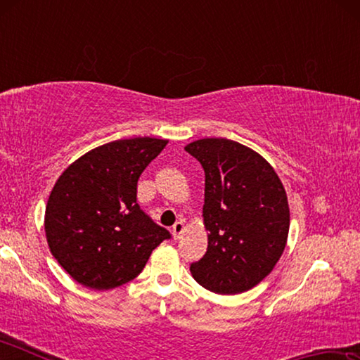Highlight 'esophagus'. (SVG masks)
I'll return each mask as SVG.
<instances>
[{
    "instance_id": "34e87169",
    "label": "esophagus",
    "mask_w": 360,
    "mask_h": 360,
    "mask_svg": "<svg viewBox=\"0 0 360 360\" xmlns=\"http://www.w3.org/2000/svg\"><path fill=\"white\" fill-rule=\"evenodd\" d=\"M182 231H184V224H182V222H176V224L173 225V236H174V240H179V238H181Z\"/></svg>"
}]
</instances>
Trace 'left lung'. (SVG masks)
Here are the masks:
<instances>
[{"mask_svg": "<svg viewBox=\"0 0 360 360\" xmlns=\"http://www.w3.org/2000/svg\"><path fill=\"white\" fill-rule=\"evenodd\" d=\"M205 169L203 221L208 249L191 273L214 294H241L275 268L289 235L288 195L257 152L225 138L187 144Z\"/></svg>", "mask_w": 360, "mask_h": 360, "instance_id": "8db88e82", "label": "left lung"}]
</instances>
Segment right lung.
<instances>
[{
    "label": "right lung",
    "instance_id": "right-lung-1",
    "mask_svg": "<svg viewBox=\"0 0 360 360\" xmlns=\"http://www.w3.org/2000/svg\"><path fill=\"white\" fill-rule=\"evenodd\" d=\"M167 143L144 136L103 144L71 163L56 182L46 206L47 243L79 284L119 288L172 238L136 203L139 176Z\"/></svg>",
    "mask_w": 360,
    "mask_h": 360
}]
</instances>
